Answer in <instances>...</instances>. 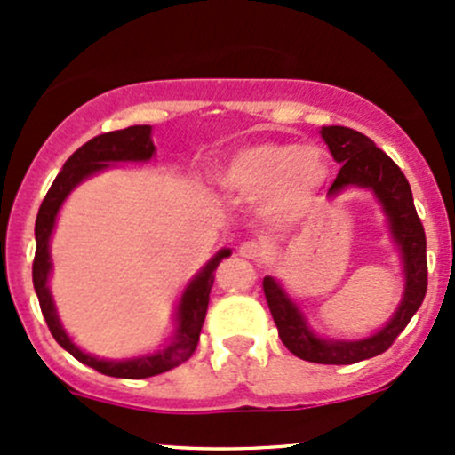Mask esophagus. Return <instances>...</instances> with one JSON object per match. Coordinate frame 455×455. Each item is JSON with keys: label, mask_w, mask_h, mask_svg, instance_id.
I'll return each mask as SVG.
<instances>
[{"label": "esophagus", "mask_w": 455, "mask_h": 455, "mask_svg": "<svg viewBox=\"0 0 455 455\" xmlns=\"http://www.w3.org/2000/svg\"><path fill=\"white\" fill-rule=\"evenodd\" d=\"M239 254L246 259H252V261H259V259L266 257V246L259 242H243L242 246H239Z\"/></svg>", "instance_id": "obj_1"}]
</instances>
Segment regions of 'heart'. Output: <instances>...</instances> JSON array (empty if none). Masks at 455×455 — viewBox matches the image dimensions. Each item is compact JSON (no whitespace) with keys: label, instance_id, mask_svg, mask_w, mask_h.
<instances>
[{"label":"heart","instance_id":"1","mask_svg":"<svg viewBox=\"0 0 455 455\" xmlns=\"http://www.w3.org/2000/svg\"><path fill=\"white\" fill-rule=\"evenodd\" d=\"M328 164L315 147L261 142L242 148L220 171V183L246 198L267 194V212L281 222L300 218L326 183Z\"/></svg>","mask_w":455,"mask_h":455}]
</instances>
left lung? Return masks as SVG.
Here are the masks:
<instances>
[{
	"label": "left lung",
	"instance_id": "left-lung-1",
	"mask_svg": "<svg viewBox=\"0 0 455 455\" xmlns=\"http://www.w3.org/2000/svg\"><path fill=\"white\" fill-rule=\"evenodd\" d=\"M322 138L326 140L332 157L341 164L337 179L328 194H337L347 186L369 188L380 198L395 242L402 248L403 272H406V293L391 322L363 341H326L317 339L307 328L302 313L296 304L284 296L283 287L274 278H263V293L278 328V337L284 347L298 358L319 365H352L378 356L393 346L399 332L408 326L417 308L421 307L427 291V257L426 231L412 203L411 183L399 171V166L387 153L373 144L365 133L349 127H323Z\"/></svg>",
	"mask_w": 455,
	"mask_h": 455
}]
</instances>
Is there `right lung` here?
<instances>
[{"mask_svg": "<svg viewBox=\"0 0 455 455\" xmlns=\"http://www.w3.org/2000/svg\"><path fill=\"white\" fill-rule=\"evenodd\" d=\"M155 153L153 140H151V127L148 124H133V127L118 129V132H108L101 136H94L88 140L84 147H79L62 171L56 177V181L49 188L47 196L43 198L41 209L36 216V254H34L32 263V278L34 289H36L38 302H41V311L44 322H47L49 331H52L53 339L73 354L79 363L92 367L94 371L106 373L112 378H127V380H140V378H151L157 373L171 371L172 367H179L186 363L194 354L198 346V337H201L204 315H207V304H209V291L213 284V272L220 266L224 257H228L231 251H220L212 261L204 266V269L189 283V287L183 293L181 302H179V328L174 334L172 343L162 352L151 354V356L133 358V361H99V358L84 354L82 349L75 347L71 339L60 326L56 308H53V300L49 296L47 289V276L52 269V261H49V237H52L53 222H56L58 209L68 192L77 186L79 181L90 177V174L108 168L109 162H147Z\"/></svg>", "mask_w": 455, "mask_h": 455, "instance_id": "add662e5", "label": "right lung"}]
</instances>
